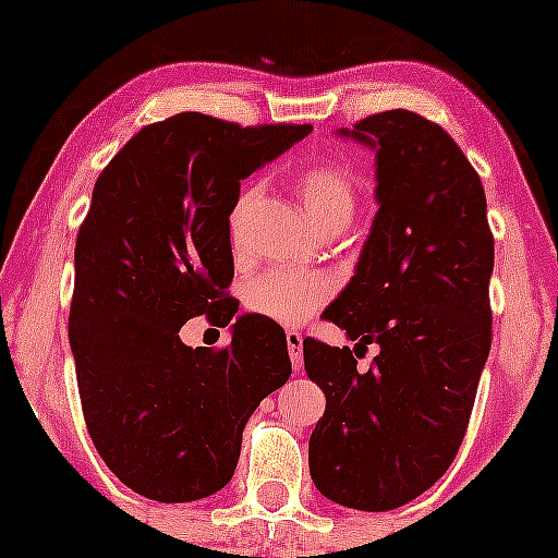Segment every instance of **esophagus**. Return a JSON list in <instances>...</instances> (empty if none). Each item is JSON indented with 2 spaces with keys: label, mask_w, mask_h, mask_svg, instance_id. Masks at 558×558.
Listing matches in <instances>:
<instances>
[{
  "label": "esophagus",
  "mask_w": 558,
  "mask_h": 558,
  "mask_svg": "<svg viewBox=\"0 0 558 558\" xmlns=\"http://www.w3.org/2000/svg\"><path fill=\"white\" fill-rule=\"evenodd\" d=\"M286 341H288V354H291L293 367H301V360H304V336L299 330H288L286 332Z\"/></svg>",
  "instance_id": "34e87169"
}]
</instances>
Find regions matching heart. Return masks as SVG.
<instances>
[{"mask_svg": "<svg viewBox=\"0 0 558 558\" xmlns=\"http://www.w3.org/2000/svg\"><path fill=\"white\" fill-rule=\"evenodd\" d=\"M296 194L315 226L323 230L345 228L354 220L356 189L351 175L336 165H310L296 175ZM248 196L241 198V207ZM233 215V226L235 217ZM330 299V283L323 275L267 270L252 278L243 288V301L248 312L272 319L278 325H301Z\"/></svg>", "mask_w": 558, "mask_h": 558, "instance_id": "b5f03b06", "label": "heart"}]
</instances>
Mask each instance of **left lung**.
Wrapping results in <instances>:
<instances>
[{
	"label": "left lung",
	"mask_w": 558,
	"mask_h": 558,
	"mask_svg": "<svg viewBox=\"0 0 558 558\" xmlns=\"http://www.w3.org/2000/svg\"><path fill=\"white\" fill-rule=\"evenodd\" d=\"M338 136L375 151L377 213L323 317L381 351L362 374L355 345L304 341L325 393L310 472L330 501L388 511L438 483L464 440L490 351L493 235L480 175L440 125L388 110Z\"/></svg>",
	"instance_id": "1"
}]
</instances>
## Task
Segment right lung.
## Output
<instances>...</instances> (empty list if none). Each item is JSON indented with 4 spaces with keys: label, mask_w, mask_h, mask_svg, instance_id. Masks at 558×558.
<instances>
[{
    "label": "right lung",
    "mask_w": 558,
    "mask_h": 558,
    "mask_svg": "<svg viewBox=\"0 0 558 558\" xmlns=\"http://www.w3.org/2000/svg\"><path fill=\"white\" fill-rule=\"evenodd\" d=\"M202 112L146 125L96 178L75 241L70 304L78 393L105 464L138 496L185 504L226 488L241 435L291 377L278 323L235 315L230 213L241 181L310 136ZM231 325V345L191 350V316Z\"/></svg>",
    "instance_id": "obj_1"
}]
</instances>
